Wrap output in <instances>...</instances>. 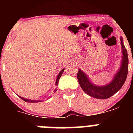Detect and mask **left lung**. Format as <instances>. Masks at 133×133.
I'll list each match as a JSON object with an SVG mask.
<instances>
[{"instance_id": "left-lung-1", "label": "left lung", "mask_w": 133, "mask_h": 133, "mask_svg": "<svg viewBox=\"0 0 133 133\" xmlns=\"http://www.w3.org/2000/svg\"><path fill=\"white\" fill-rule=\"evenodd\" d=\"M122 49L121 64L120 69L114 75L113 78L110 83L105 85L98 86L93 84L87 75L81 69H78L77 73V79L81 87L86 94L98 99H106L112 97L121 89L127 79L128 74L129 58L127 49H125L122 36L120 38Z\"/></svg>"}]
</instances>
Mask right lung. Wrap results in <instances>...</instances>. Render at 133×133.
I'll return each mask as SVG.
<instances>
[{
	"label": "right lung",
	"instance_id": "obj_1",
	"mask_svg": "<svg viewBox=\"0 0 133 133\" xmlns=\"http://www.w3.org/2000/svg\"><path fill=\"white\" fill-rule=\"evenodd\" d=\"M64 69H62V70L60 71L59 73H58V76H57V78H56V83H55V85H56V87L58 85V81H59L60 77H61V76H62V75H63V72H64ZM56 91V89H55L54 92H55ZM18 97H19L21 99H23V101H24L25 102H27V103H39V102H42V101H41V100H30V99H28V98H23V97H21V96H18Z\"/></svg>",
	"mask_w": 133,
	"mask_h": 133
}]
</instances>
